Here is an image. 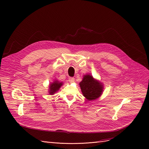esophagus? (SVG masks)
I'll return each mask as SVG.
<instances>
[{"instance_id": "1", "label": "esophagus", "mask_w": 149, "mask_h": 149, "mask_svg": "<svg viewBox=\"0 0 149 149\" xmlns=\"http://www.w3.org/2000/svg\"><path fill=\"white\" fill-rule=\"evenodd\" d=\"M74 78L73 77H69L68 78V81H70V82H74Z\"/></svg>"}]
</instances>
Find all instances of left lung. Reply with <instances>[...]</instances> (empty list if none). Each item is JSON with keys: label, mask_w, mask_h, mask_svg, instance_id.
<instances>
[{"label": "left lung", "mask_w": 149, "mask_h": 149, "mask_svg": "<svg viewBox=\"0 0 149 149\" xmlns=\"http://www.w3.org/2000/svg\"><path fill=\"white\" fill-rule=\"evenodd\" d=\"M79 86L83 95L88 101L96 100L102 95L104 89L102 83L88 74L84 76Z\"/></svg>", "instance_id": "obj_1"}]
</instances>
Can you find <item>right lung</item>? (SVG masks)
Segmentation results:
<instances>
[{"instance_id": "add662e5", "label": "right lung", "mask_w": 149, "mask_h": 149, "mask_svg": "<svg viewBox=\"0 0 149 149\" xmlns=\"http://www.w3.org/2000/svg\"><path fill=\"white\" fill-rule=\"evenodd\" d=\"M63 85V82H60L58 81H55L49 85V93L50 95H54L57 91L59 90L60 87Z\"/></svg>"}]
</instances>
